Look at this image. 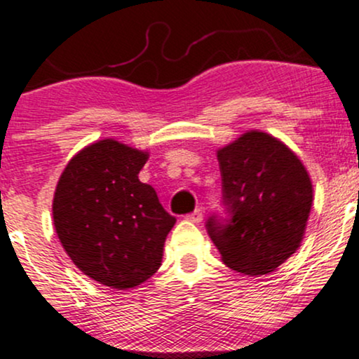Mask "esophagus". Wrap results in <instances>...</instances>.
Instances as JSON below:
<instances>
[{
    "label": "esophagus",
    "mask_w": 359,
    "mask_h": 359,
    "mask_svg": "<svg viewBox=\"0 0 359 359\" xmlns=\"http://www.w3.org/2000/svg\"><path fill=\"white\" fill-rule=\"evenodd\" d=\"M202 217H204V212H202V209H196V210H194V212L187 214L189 221H192V222H196V224L201 222Z\"/></svg>",
    "instance_id": "esophagus-1"
}]
</instances>
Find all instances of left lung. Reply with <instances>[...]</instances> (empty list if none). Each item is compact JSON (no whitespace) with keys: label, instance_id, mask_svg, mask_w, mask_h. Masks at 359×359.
<instances>
[{"label":"left lung","instance_id":"1","mask_svg":"<svg viewBox=\"0 0 359 359\" xmlns=\"http://www.w3.org/2000/svg\"><path fill=\"white\" fill-rule=\"evenodd\" d=\"M226 217L205 227L224 264L248 276L273 273L303 241L313 184L283 142L250 130L217 152Z\"/></svg>","mask_w":359,"mask_h":359}]
</instances>
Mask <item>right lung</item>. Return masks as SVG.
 <instances>
[{
	"instance_id": "add662e5",
	"label": "right lung",
	"mask_w": 359,
	"mask_h": 359,
	"mask_svg": "<svg viewBox=\"0 0 359 359\" xmlns=\"http://www.w3.org/2000/svg\"><path fill=\"white\" fill-rule=\"evenodd\" d=\"M149 154L114 138L85 147L65 167L53 224L81 273L103 286L135 287L157 273L175 217L138 172Z\"/></svg>"
}]
</instances>
